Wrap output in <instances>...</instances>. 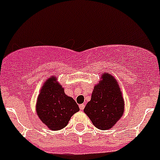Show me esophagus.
Returning <instances> with one entry per match:
<instances>
[{
    "mask_svg": "<svg viewBox=\"0 0 160 160\" xmlns=\"http://www.w3.org/2000/svg\"><path fill=\"white\" fill-rule=\"evenodd\" d=\"M79 107H80V110H83V109H84L85 105L83 104H80V105H79Z\"/></svg>",
    "mask_w": 160,
    "mask_h": 160,
    "instance_id": "esophagus-1",
    "label": "esophagus"
}]
</instances>
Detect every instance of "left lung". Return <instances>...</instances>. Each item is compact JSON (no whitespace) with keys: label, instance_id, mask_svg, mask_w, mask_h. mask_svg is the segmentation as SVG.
I'll return each instance as SVG.
<instances>
[{"label":"left lung","instance_id":"1","mask_svg":"<svg viewBox=\"0 0 160 160\" xmlns=\"http://www.w3.org/2000/svg\"><path fill=\"white\" fill-rule=\"evenodd\" d=\"M100 80L93 88L91 99L83 111L96 128L108 130L123 115L125 101L117 79L104 72Z\"/></svg>","mask_w":160,"mask_h":160}]
</instances>
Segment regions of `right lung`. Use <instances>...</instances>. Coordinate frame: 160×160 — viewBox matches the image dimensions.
<instances>
[{
	"mask_svg": "<svg viewBox=\"0 0 160 160\" xmlns=\"http://www.w3.org/2000/svg\"><path fill=\"white\" fill-rule=\"evenodd\" d=\"M56 76L45 80L37 98L35 110L38 117L52 131L65 128L75 113L80 111L78 104L67 96Z\"/></svg>",
	"mask_w": 160,
	"mask_h": 160,
	"instance_id": "right-lung-1",
	"label": "right lung"
}]
</instances>
